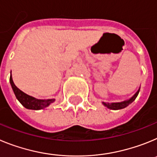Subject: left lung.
I'll list each match as a JSON object with an SVG mask.
<instances>
[{
  "label": "left lung",
  "instance_id": "8db88e82",
  "mask_svg": "<svg viewBox=\"0 0 157 157\" xmlns=\"http://www.w3.org/2000/svg\"><path fill=\"white\" fill-rule=\"evenodd\" d=\"M139 90H138L137 91V93L133 96L132 98H130V99L127 100V101H122V102H117V103H105V102H102V103H103V105H105V107H107L108 109H112V110H119V109H124V108H126L127 106H128L130 104L132 103L133 101L136 99L138 93H139Z\"/></svg>",
  "mask_w": 157,
  "mask_h": 157
}]
</instances>
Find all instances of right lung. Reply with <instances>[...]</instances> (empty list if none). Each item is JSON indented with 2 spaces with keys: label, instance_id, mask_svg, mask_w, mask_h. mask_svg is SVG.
Returning <instances> with one entry per match:
<instances>
[{
  "label": "right lung",
  "instance_id": "obj_1",
  "mask_svg": "<svg viewBox=\"0 0 157 157\" xmlns=\"http://www.w3.org/2000/svg\"><path fill=\"white\" fill-rule=\"evenodd\" d=\"M10 83L13 92L16 95L18 101L22 104L27 109H32V110H40V109H45L48 105L54 102L55 99H48V100H40L35 98H33L31 96L27 95V94L23 93L19 88L16 86L12 80V74L10 75Z\"/></svg>",
  "mask_w": 157,
  "mask_h": 157
}]
</instances>
